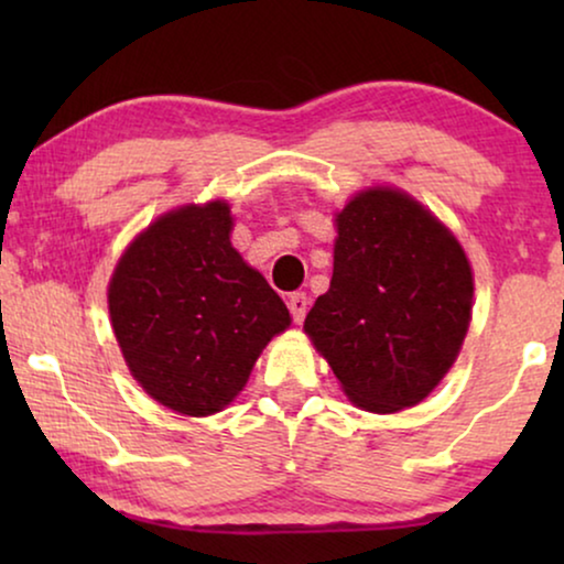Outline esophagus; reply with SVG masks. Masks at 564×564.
<instances>
[{
	"label": "esophagus",
	"mask_w": 564,
	"mask_h": 564,
	"mask_svg": "<svg viewBox=\"0 0 564 564\" xmlns=\"http://www.w3.org/2000/svg\"><path fill=\"white\" fill-rule=\"evenodd\" d=\"M288 305H290V313H292V318H295V323H303L305 321V313H307V305H311V300H307L305 292H292L290 300H288Z\"/></svg>",
	"instance_id": "esophagus-1"
}]
</instances>
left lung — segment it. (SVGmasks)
Here are the masks:
<instances>
[{"label":"left lung","mask_w":564,"mask_h":564,"mask_svg":"<svg viewBox=\"0 0 564 564\" xmlns=\"http://www.w3.org/2000/svg\"><path fill=\"white\" fill-rule=\"evenodd\" d=\"M334 276L305 330L365 411L421 403L465 341L469 261L434 215L395 189H369L336 218Z\"/></svg>","instance_id":"left-lung-1"}]
</instances>
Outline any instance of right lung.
I'll use <instances>...</instances> for the list:
<instances>
[{
  "mask_svg": "<svg viewBox=\"0 0 564 564\" xmlns=\"http://www.w3.org/2000/svg\"><path fill=\"white\" fill-rule=\"evenodd\" d=\"M230 226L226 203L164 215L126 251L107 292L130 372L184 415L223 411L290 326L282 297L230 246Z\"/></svg>",
  "mask_w": 564,
  "mask_h": 564,
  "instance_id": "1",
  "label": "right lung"
}]
</instances>
